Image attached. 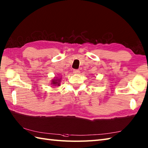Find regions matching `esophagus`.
Masks as SVG:
<instances>
[{
    "label": "esophagus",
    "mask_w": 148,
    "mask_h": 148,
    "mask_svg": "<svg viewBox=\"0 0 148 148\" xmlns=\"http://www.w3.org/2000/svg\"><path fill=\"white\" fill-rule=\"evenodd\" d=\"M73 72L75 74H78L80 73V71L79 70V69H74V70L73 71Z\"/></svg>",
    "instance_id": "1"
}]
</instances>
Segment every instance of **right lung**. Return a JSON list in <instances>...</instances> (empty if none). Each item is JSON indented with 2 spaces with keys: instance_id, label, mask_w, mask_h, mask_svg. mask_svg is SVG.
I'll return each mask as SVG.
<instances>
[{
  "instance_id": "right-lung-1",
  "label": "right lung",
  "mask_w": 148,
  "mask_h": 148,
  "mask_svg": "<svg viewBox=\"0 0 148 148\" xmlns=\"http://www.w3.org/2000/svg\"><path fill=\"white\" fill-rule=\"evenodd\" d=\"M60 79H55L54 80H53L52 81V84H54L55 86L56 85H60Z\"/></svg>"
}]
</instances>
